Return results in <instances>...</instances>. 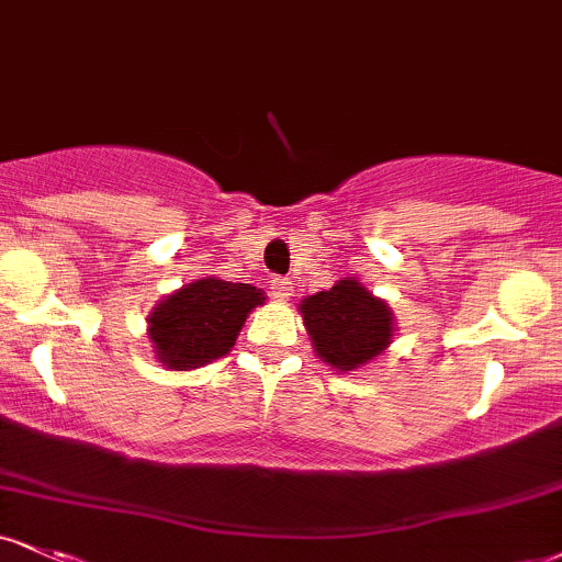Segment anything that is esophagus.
<instances>
[{"label": "esophagus", "instance_id": "obj_1", "mask_svg": "<svg viewBox=\"0 0 562 562\" xmlns=\"http://www.w3.org/2000/svg\"><path fill=\"white\" fill-rule=\"evenodd\" d=\"M272 293L274 299L288 301L293 295V280L290 277H272Z\"/></svg>", "mask_w": 562, "mask_h": 562}]
</instances>
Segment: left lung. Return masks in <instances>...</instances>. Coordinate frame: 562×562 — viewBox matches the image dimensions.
Returning a JSON list of instances; mask_svg holds the SVG:
<instances>
[{
  "label": "left lung",
  "mask_w": 562,
  "mask_h": 562,
  "mask_svg": "<svg viewBox=\"0 0 562 562\" xmlns=\"http://www.w3.org/2000/svg\"><path fill=\"white\" fill-rule=\"evenodd\" d=\"M314 350L333 369L350 371L371 361L390 346L392 314L361 282L337 280V285L308 295L301 303Z\"/></svg>",
  "instance_id": "8db88e82"
}]
</instances>
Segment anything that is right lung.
I'll list each match as a JSON object with an SVG mask.
<instances>
[{
	"label": "right lung",
	"mask_w": 562,
	"mask_h": 562,
	"mask_svg": "<svg viewBox=\"0 0 562 562\" xmlns=\"http://www.w3.org/2000/svg\"><path fill=\"white\" fill-rule=\"evenodd\" d=\"M263 293L246 282L199 280L186 285L148 316V337L167 369H195L235 346L248 311Z\"/></svg>",
	"instance_id": "add662e5"
}]
</instances>
